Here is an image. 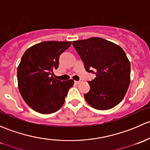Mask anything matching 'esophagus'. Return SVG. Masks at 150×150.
I'll return each mask as SVG.
<instances>
[{
	"label": "esophagus",
	"mask_w": 150,
	"mask_h": 150,
	"mask_svg": "<svg viewBox=\"0 0 150 150\" xmlns=\"http://www.w3.org/2000/svg\"><path fill=\"white\" fill-rule=\"evenodd\" d=\"M82 83V81H75V83H76V84H79V83Z\"/></svg>",
	"instance_id": "1"
}]
</instances>
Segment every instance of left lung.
I'll list each match as a JSON object with an SVG mask.
<instances>
[{"label": "left lung", "mask_w": 150, "mask_h": 150, "mask_svg": "<svg viewBox=\"0 0 150 150\" xmlns=\"http://www.w3.org/2000/svg\"><path fill=\"white\" fill-rule=\"evenodd\" d=\"M72 45L88 72L95 69L96 78L89 81L91 89L84 95L93 108L107 110L117 105L126 93L131 81V64L118 45L101 38L75 40Z\"/></svg>", "instance_id": "left-lung-1"}]
</instances>
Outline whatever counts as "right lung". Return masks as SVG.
<instances>
[{"instance_id": "1", "label": "right lung", "mask_w": 150, "mask_h": 150, "mask_svg": "<svg viewBox=\"0 0 150 150\" xmlns=\"http://www.w3.org/2000/svg\"><path fill=\"white\" fill-rule=\"evenodd\" d=\"M71 41H45L30 47L17 67L18 88L30 107L41 114L59 110L64 103L73 80L61 81L54 78L59 57L71 46Z\"/></svg>"}]
</instances>
